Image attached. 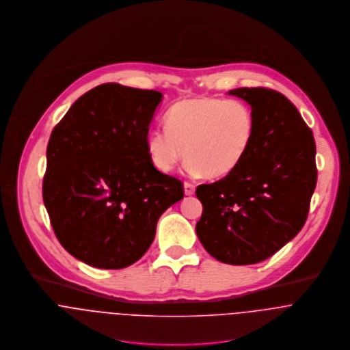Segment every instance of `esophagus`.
<instances>
[{"instance_id": "34e87169", "label": "esophagus", "mask_w": 350, "mask_h": 350, "mask_svg": "<svg viewBox=\"0 0 350 350\" xmlns=\"http://www.w3.org/2000/svg\"><path fill=\"white\" fill-rule=\"evenodd\" d=\"M184 192L187 196H192L194 193V185L191 183H185L184 184Z\"/></svg>"}]
</instances>
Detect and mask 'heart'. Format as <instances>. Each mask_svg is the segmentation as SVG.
I'll return each instance as SVG.
<instances>
[{
	"label": "heart",
	"mask_w": 350,
	"mask_h": 350,
	"mask_svg": "<svg viewBox=\"0 0 350 350\" xmlns=\"http://www.w3.org/2000/svg\"><path fill=\"white\" fill-rule=\"evenodd\" d=\"M165 126L146 137L152 163L167 173L185 157L191 174L211 180L233 173L250 154L256 135L255 114L247 103L212 96L174 103Z\"/></svg>",
	"instance_id": "obj_1"
}]
</instances>
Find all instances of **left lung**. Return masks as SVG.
Wrapping results in <instances>:
<instances>
[{
    "label": "left lung",
    "mask_w": 350,
    "mask_h": 350,
    "mask_svg": "<svg viewBox=\"0 0 350 350\" xmlns=\"http://www.w3.org/2000/svg\"><path fill=\"white\" fill-rule=\"evenodd\" d=\"M256 119L254 146L230 176L202 184L196 233L219 262L243 266L272 256L308 219L317 184L315 142L297 107L269 88H236Z\"/></svg>",
    "instance_id": "left-lung-1"
}]
</instances>
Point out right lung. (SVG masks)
<instances>
[{
    "mask_svg": "<svg viewBox=\"0 0 350 350\" xmlns=\"http://www.w3.org/2000/svg\"><path fill=\"white\" fill-rule=\"evenodd\" d=\"M162 96L100 84L51 134L44 205L60 244L91 267L119 270L139 260L159 216L184 198L183 183L157 170L146 149Z\"/></svg>",
    "mask_w": 350,
    "mask_h": 350,
    "instance_id": "obj_1",
    "label": "right lung"
}]
</instances>
